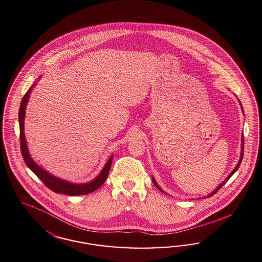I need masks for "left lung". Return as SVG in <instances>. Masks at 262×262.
I'll use <instances>...</instances> for the list:
<instances>
[{"mask_svg": "<svg viewBox=\"0 0 262 262\" xmlns=\"http://www.w3.org/2000/svg\"><path fill=\"white\" fill-rule=\"evenodd\" d=\"M240 105H241V107H242L241 102H240ZM242 110H243V107H242ZM243 112H244V110H243ZM241 149H242L241 157H240V160H239V162H238V164H237V166H236V168H234V169H233V170H232V171H231L230 174H229V176H228V177H227V178H226V179H225V180H224V181H223V182H222V183H220V185H219V186H217V187H216V189H215V190H214V191H212V192H211V193H210V194H209V196H208V197H211V196H212V195H214V194H215V193H216V192H217V191H219V190H220V189L221 188V187H222V186H223V185H224V184H225V183H226V182H227V180H228V179H229V178H230L231 177H232V176H233V174H234V173H235V171H236V170H237V169H238V168H239V167H240V165H241V163H242V160H243V156H244V135H242ZM152 180H153V183H154V184H155V186H156V187H157V188L159 189V190H160V191H162V192H163V193H166V192H165V191H164V190H162V189L160 188V186H159V185H158L157 182H156V181H155V179H154V178H152Z\"/></svg>", "mask_w": 262, "mask_h": 262, "instance_id": "1", "label": "left lung"}]
</instances>
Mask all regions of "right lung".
Instances as JSON below:
<instances>
[{
	"mask_svg": "<svg viewBox=\"0 0 262 262\" xmlns=\"http://www.w3.org/2000/svg\"><path fill=\"white\" fill-rule=\"evenodd\" d=\"M36 85V84H32L30 89L27 91V93L23 96L22 101H21L20 108H19V114H18V120H19V129H20V149L22 157L24 159L25 164L27 167L31 169L32 171L40 178L42 181V183L51 189L55 193H60V194H65L69 196H80V195H86L95 190L99 188L106 180L108 177L110 167L112 164L113 156L108 160V162L105 164L104 168L99 173V176L96 178H94L93 181L84 183V184H76V183H71L66 180H63L60 178H55L50 172H48L46 169L41 168L38 164H36L29 154L28 148H27V143H26V138L24 136V118H25V109L26 105L29 100L30 94H31L32 89Z\"/></svg>",
	"mask_w": 262,
	"mask_h": 262,
	"instance_id": "obj_1",
	"label": "right lung"
}]
</instances>
